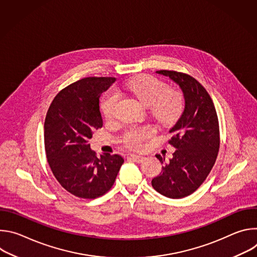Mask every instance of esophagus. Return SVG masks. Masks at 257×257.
I'll list each match as a JSON object with an SVG mask.
<instances>
[{"instance_id":"obj_1","label":"esophagus","mask_w":257,"mask_h":257,"mask_svg":"<svg viewBox=\"0 0 257 257\" xmlns=\"http://www.w3.org/2000/svg\"><path fill=\"white\" fill-rule=\"evenodd\" d=\"M129 158H130L132 161L136 162V163H142V162L145 160V158H144L143 156H140V155H130Z\"/></svg>"}]
</instances>
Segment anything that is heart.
<instances>
[{
	"label": "heart",
	"instance_id": "1",
	"mask_svg": "<svg viewBox=\"0 0 257 257\" xmlns=\"http://www.w3.org/2000/svg\"><path fill=\"white\" fill-rule=\"evenodd\" d=\"M124 87L134 94L144 105L152 106L154 116L162 123L175 120L182 111L183 96L177 89H168L167 85L152 76H138L128 80ZM120 95L109 91L101 101V111L106 119H112L117 112ZM155 129L152 126L132 127L123 135L122 141L129 148L138 149L142 143L152 138Z\"/></svg>",
	"mask_w": 257,
	"mask_h": 257
}]
</instances>
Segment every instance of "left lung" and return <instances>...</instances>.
Listing matches in <instances>:
<instances>
[{"mask_svg": "<svg viewBox=\"0 0 257 257\" xmlns=\"http://www.w3.org/2000/svg\"><path fill=\"white\" fill-rule=\"evenodd\" d=\"M157 73L180 86L185 107L170 130L174 135L169 143L176 152L168 163L161 155L156 156L164 167L152 185L166 197L183 198L199 188L215 163L219 150L217 115L206 89L195 78L177 71Z\"/></svg>", "mask_w": 257, "mask_h": 257, "instance_id": "left-lung-1", "label": "left lung"}]
</instances>
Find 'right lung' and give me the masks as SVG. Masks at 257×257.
I'll use <instances>...</instances> for the list:
<instances>
[{"label":"right lung","mask_w":257,"mask_h":257,"mask_svg":"<svg viewBox=\"0 0 257 257\" xmlns=\"http://www.w3.org/2000/svg\"><path fill=\"white\" fill-rule=\"evenodd\" d=\"M114 77H87L62 89L52 101L45 121V150L50 168L71 194L93 199L115 183L124 159L103 154L97 158L89 139L102 127L99 97Z\"/></svg>","instance_id":"right-lung-1"}]
</instances>
